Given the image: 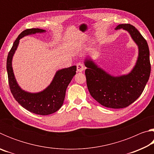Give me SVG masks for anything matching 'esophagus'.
<instances>
[{"label": "esophagus", "instance_id": "1", "mask_svg": "<svg viewBox=\"0 0 154 154\" xmlns=\"http://www.w3.org/2000/svg\"><path fill=\"white\" fill-rule=\"evenodd\" d=\"M85 69V66L82 63H78L77 64V70L78 72H82L83 71H84Z\"/></svg>", "mask_w": 154, "mask_h": 154}]
</instances>
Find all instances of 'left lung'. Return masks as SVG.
<instances>
[{
  "label": "left lung",
  "instance_id": "1",
  "mask_svg": "<svg viewBox=\"0 0 154 154\" xmlns=\"http://www.w3.org/2000/svg\"><path fill=\"white\" fill-rule=\"evenodd\" d=\"M121 28L130 33L139 48V56L131 72L113 77L90 59L86 58L84 62L87 67L85 71L87 86L91 96L100 105L112 109L125 108L134 103L144 90L151 72L147 41L134 26L119 24L116 30Z\"/></svg>",
  "mask_w": 154,
  "mask_h": 154
}]
</instances>
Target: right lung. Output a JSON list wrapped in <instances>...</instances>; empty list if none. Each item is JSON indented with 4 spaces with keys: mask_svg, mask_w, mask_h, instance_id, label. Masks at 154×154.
Segmentation results:
<instances>
[{
    "mask_svg": "<svg viewBox=\"0 0 154 154\" xmlns=\"http://www.w3.org/2000/svg\"><path fill=\"white\" fill-rule=\"evenodd\" d=\"M45 30L40 28H30L21 32L13 44L7 59V70L10 90L15 100L26 110L33 113L48 116L54 113L63 105L68 85L76 74L77 66H72L56 72L50 85L42 92L30 93L21 89L15 80L12 69V58L17 49L20 39L24 36Z\"/></svg>",
    "mask_w": 154,
    "mask_h": 154,
    "instance_id": "obj_1",
    "label": "right lung"
}]
</instances>
